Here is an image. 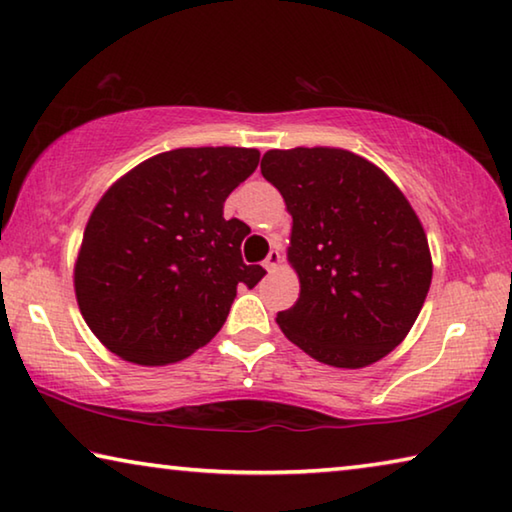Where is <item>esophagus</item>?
I'll return each instance as SVG.
<instances>
[{
  "label": "esophagus",
  "mask_w": 512,
  "mask_h": 512,
  "mask_svg": "<svg viewBox=\"0 0 512 512\" xmlns=\"http://www.w3.org/2000/svg\"><path fill=\"white\" fill-rule=\"evenodd\" d=\"M280 264H282V253H280V250H278V248H273V250H271V253H269V257H266V259H264V269H266V271H271V273H273L275 269H278V266H280Z\"/></svg>",
  "instance_id": "34e87169"
}]
</instances>
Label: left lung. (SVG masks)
<instances>
[{
	"mask_svg": "<svg viewBox=\"0 0 512 512\" xmlns=\"http://www.w3.org/2000/svg\"><path fill=\"white\" fill-rule=\"evenodd\" d=\"M262 175L294 221L287 259L300 294L275 319L280 330L330 367L383 360L415 326L433 280L408 198L369 159L326 145L269 150Z\"/></svg>",
	"mask_w": 512,
	"mask_h": 512,
	"instance_id": "1",
	"label": "left lung"
}]
</instances>
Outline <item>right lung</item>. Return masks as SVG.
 <instances>
[{
  "label": "right lung",
  "instance_id": "obj_1",
  "mask_svg": "<svg viewBox=\"0 0 512 512\" xmlns=\"http://www.w3.org/2000/svg\"><path fill=\"white\" fill-rule=\"evenodd\" d=\"M255 148H180L118 177L88 218L75 259V296L93 335L127 362L164 367L196 353L227 319L246 266L248 225L223 202L255 173Z\"/></svg>",
  "mask_w": 512,
  "mask_h": 512
}]
</instances>
